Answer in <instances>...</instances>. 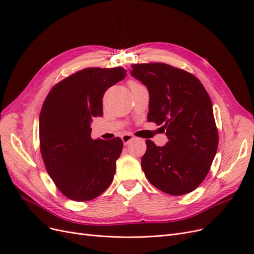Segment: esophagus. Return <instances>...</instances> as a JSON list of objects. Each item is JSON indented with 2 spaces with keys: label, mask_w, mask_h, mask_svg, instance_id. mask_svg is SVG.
<instances>
[{
  "label": "esophagus",
  "mask_w": 254,
  "mask_h": 254,
  "mask_svg": "<svg viewBox=\"0 0 254 254\" xmlns=\"http://www.w3.org/2000/svg\"><path fill=\"white\" fill-rule=\"evenodd\" d=\"M133 139H134V136L132 134L126 133L124 135H122V140H123V143H124V145H128Z\"/></svg>",
  "instance_id": "34e87169"
}]
</instances>
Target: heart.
<instances>
[{
    "instance_id": "obj_1",
    "label": "heart",
    "mask_w": 254,
    "mask_h": 254,
    "mask_svg": "<svg viewBox=\"0 0 254 254\" xmlns=\"http://www.w3.org/2000/svg\"><path fill=\"white\" fill-rule=\"evenodd\" d=\"M135 84H139V83H136L135 81H130V83H129V86L131 87V86H135Z\"/></svg>"
}]
</instances>
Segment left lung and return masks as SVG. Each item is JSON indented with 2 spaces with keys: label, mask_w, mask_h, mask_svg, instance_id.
Segmentation results:
<instances>
[{
  "label": "left lung",
  "mask_w": 254,
  "mask_h": 254,
  "mask_svg": "<svg viewBox=\"0 0 254 254\" xmlns=\"http://www.w3.org/2000/svg\"><path fill=\"white\" fill-rule=\"evenodd\" d=\"M131 67V76L148 90V122L162 125L168 139L162 147L146 140L142 170L164 193L188 194L204 180L217 151L211 98L199 79L181 68L165 64Z\"/></svg>",
  "instance_id": "left-lung-1"
}]
</instances>
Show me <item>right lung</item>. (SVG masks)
I'll return each instance as SVG.
<instances>
[{"label": "right lung", "mask_w": 254, "mask_h": 254, "mask_svg": "<svg viewBox=\"0 0 254 254\" xmlns=\"http://www.w3.org/2000/svg\"><path fill=\"white\" fill-rule=\"evenodd\" d=\"M124 67H89L58 82L45 98L39 118L40 150L59 190L88 201L108 188L123 141L91 139V122L103 117V96L125 78Z\"/></svg>", "instance_id": "add662e5"}]
</instances>
